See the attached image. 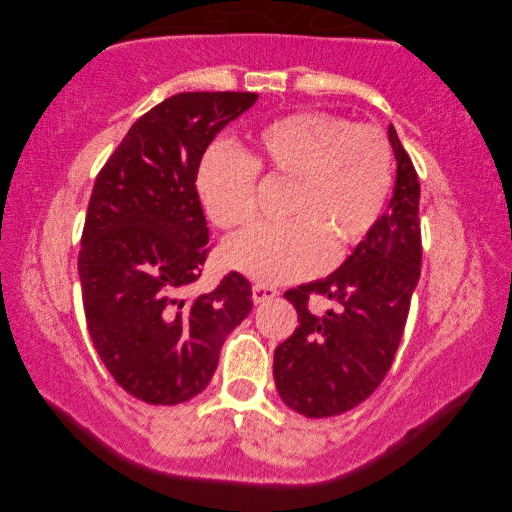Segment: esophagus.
Masks as SVG:
<instances>
[{"instance_id": "obj_1", "label": "esophagus", "mask_w": 512, "mask_h": 512, "mask_svg": "<svg viewBox=\"0 0 512 512\" xmlns=\"http://www.w3.org/2000/svg\"><path fill=\"white\" fill-rule=\"evenodd\" d=\"M279 297V290L273 286H266V284H255L253 286V301L257 303H266V301H273Z\"/></svg>"}]
</instances>
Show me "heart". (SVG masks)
Segmentation results:
<instances>
[{"label": "heart", "instance_id": "obj_1", "mask_svg": "<svg viewBox=\"0 0 512 512\" xmlns=\"http://www.w3.org/2000/svg\"><path fill=\"white\" fill-rule=\"evenodd\" d=\"M290 182L284 224H262L222 246V262L264 284L317 275L334 253L372 233L383 215L394 154L383 132L323 112H301L270 123L248 140L244 156L217 145L200 162V202L220 228L255 217L257 178Z\"/></svg>", "mask_w": 512, "mask_h": 512}]
</instances>
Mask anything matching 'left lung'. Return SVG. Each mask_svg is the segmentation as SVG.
I'll return each instance as SVG.
<instances>
[{
    "mask_svg": "<svg viewBox=\"0 0 512 512\" xmlns=\"http://www.w3.org/2000/svg\"><path fill=\"white\" fill-rule=\"evenodd\" d=\"M394 198L354 253L330 277L286 292L299 328L275 350L281 400L306 418L339 416L361 405L383 383L405 332L409 303L420 279V182L394 125ZM312 294L340 303L314 315Z\"/></svg>",
    "mask_w": 512,
    "mask_h": 512,
    "instance_id": "8db88e82",
    "label": "left lung"
}]
</instances>
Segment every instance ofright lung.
<instances>
[{
    "mask_svg": "<svg viewBox=\"0 0 512 512\" xmlns=\"http://www.w3.org/2000/svg\"><path fill=\"white\" fill-rule=\"evenodd\" d=\"M253 92H182L129 127L96 176L79 277L92 343L127 394L187 402L209 385L248 312V279L189 297L209 255L195 178L215 134L253 107Z\"/></svg>",
    "mask_w": 512,
    "mask_h": 512,
    "instance_id": "right-lung-1",
    "label": "right lung"
}]
</instances>
